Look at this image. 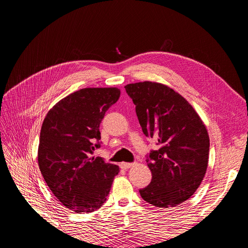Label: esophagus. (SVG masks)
<instances>
[{
  "mask_svg": "<svg viewBox=\"0 0 248 248\" xmlns=\"http://www.w3.org/2000/svg\"><path fill=\"white\" fill-rule=\"evenodd\" d=\"M132 166H133V163H129V162H121V163H120V168L123 169V170L130 169Z\"/></svg>",
  "mask_w": 248,
  "mask_h": 248,
  "instance_id": "34e87169",
  "label": "esophagus"
}]
</instances>
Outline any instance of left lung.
I'll use <instances>...</instances> for the list:
<instances>
[{"label":"left lung","mask_w":248,"mask_h":248,"mask_svg":"<svg viewBox=\"0 0 248 248\" xmlns=\"http://www.w3.org/2000/svg\"><path fill=\"white\" fill-rule=\"evenodd\" d=\"M146 137L158 150L149 154L152 181L140 197L159 208L178 206L197 191L205 177L210 140L206 126L184 97L155 81L125 86Z\"/></svg>","instance_id":"8db88e82"}]
</instances>
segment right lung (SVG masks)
I'll return each mask as SVG.
<instances>
[{
  "mask_svg": "<svg viewBox=\"0 0 248 248\" xmlns=\"http://www.w3.org/2000/svg\"><path fill=\"white\" fill-rule=\"evenodd\" d=\"M118 88H85L52 107L41 126L38 166L47 186L76 213H90L107 201L119 167L91 156L99 148V126L120 97Z\"/></svg>",
  "mask_w": 248,
  "mask_h": 248,
  "instance_id": "1",
  "label": "right lung"
}]
</instances>
